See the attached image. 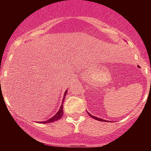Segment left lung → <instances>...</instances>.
Listing matches in <instances>:
<instances>
[{
	"label": "left lung",
	"mask_w": 151,
	"mask_h": 151,
	"mask_svg": "<svg viewBox=\"0 0 151 151\" xmlns=\"http://www.w3.org/2000/svg\"><path fill=\"white\" fill-rule=\"evenodd\" d=\"M89 114V113H88ZM89 115L91 117H92L93 119H96V120H97V121H104V120H103V119H100V118H97V117H95V116H92V115H91V114H89Z\"/></svg>",
	"instance_id": "obj_1"
}]
</instances>
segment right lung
<instances>
[{"mask_svg":"<svg viewBox=\"0 0 151 151\" xmlns=\"http://www.w3.org/2000/svg\"><path fill=\"white\" fill-rule=\"evenodd\" d=\"M67 91H65V93H64V97H63V99H62V104L61 106H60V110L58 111V113L55 114L54 116L50 118L49 120L45 121H42V122H41V124H48V123L53 122V121L59 120V119H60L62 117V115H63V102H64V100H65L66 94H67Z\"/></svg>","mask_w":151,"mask_h":151,"instance_id":"add662e5","label":"right lung"}]
</instances>
